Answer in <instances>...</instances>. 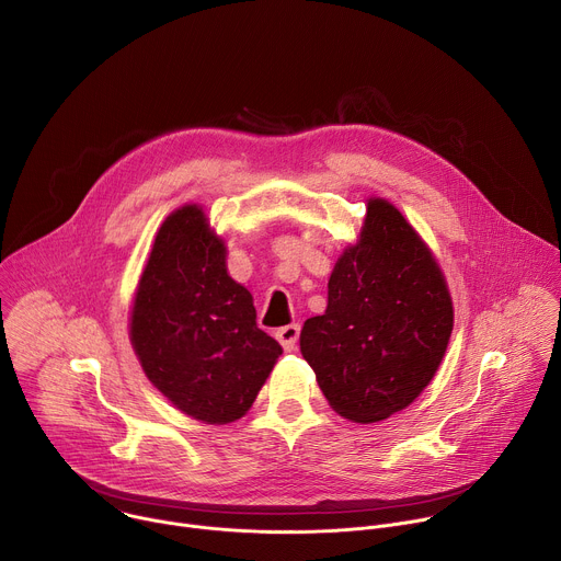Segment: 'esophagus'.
<instances>
[{
	"label": "esophagus",
	"mask_w": 561,
	"mask_h": 561,
	"mask_svg": "<svg viewBox=\"0 0 561 561\" xmlns=\"http://www.w3.org/2000/svg\"><path fill=\"white\" fill-rule=\"evenodd\" d=\"M275 337H277L279 344L284 346V351H295L297 340H299V324H288V327L277 329Z\"/></svg>",
	"instance_id": "34e87169"
}]
</instances>
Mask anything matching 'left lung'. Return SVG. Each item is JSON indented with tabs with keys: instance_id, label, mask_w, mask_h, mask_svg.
<instances>
[{
	"instance_id": "1",
	"label": "left lung",
	"mask_w": 561,
	"mask_h": 561,
	"mask_svg": "<svg viewBox=\"0 0 561 561\" xmlns=\"http://www.w3.org/2000/svg\"><path fill=\"white\" fill-rule=\"evenodd\" d=\"M453 333V299L428 247L390 202L368 199L355 247L337 260L324 314L299 348L335 413L379 422L431 383Z\"/></svg>"
}]
</instances>
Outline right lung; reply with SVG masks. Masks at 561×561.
Wrapping results in <instances>:
<instances>
[{"mask_svg":"<svg viewBox=\"0 0 561 561\" xmlns=\"http://www.w3.org/2000/svg\"><path fill=\"white\" fill-rule=\"evenodd\" d=\"M130 342L152 386L206 424L242 417L282 355L195 204L157 230L133 301Z\"/></svg>","mask_w":561,"mask_h":561,"instance_id":"obj_1","label":"right lung"}]
</instances>
